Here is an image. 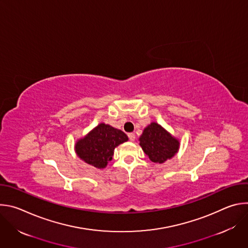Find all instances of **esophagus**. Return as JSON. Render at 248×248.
Listing matches in <instances>:
<instances>
[{"label":"esophagus","mask_w":248,"mask_h":248,"mask_svg":"<svg viewBox=\"0 0 248 248\" xmlns=\"http://www.w3.org/2000/svg\"><path fill=\"white\" fill-rule=\"evenodd\" d=\"M128 138L130 141H134L135 140V134L134 133H129L128 134Z\"/></svg>","instance_id":"34e87169"}]
</instances>
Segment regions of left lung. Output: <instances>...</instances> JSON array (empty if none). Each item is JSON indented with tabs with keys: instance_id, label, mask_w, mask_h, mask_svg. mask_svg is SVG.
<instances>
[{
	"instance_id": "obj_1",
	"label": "left lung",
	"mask_w": 248,
	"mask_h": 248,
	"mask_svg": "<svg viewBox=\"0 0 248 248\" xmlns=\"http://www.w3.org/2000/svg\"><path fill=\"white\" fill-rule=\"evenodd\" d=\"M139 145L154 163L162 164L179 151L180 141L157 123L146 126L139 137Z\"/></svg>"
}]
</instances>
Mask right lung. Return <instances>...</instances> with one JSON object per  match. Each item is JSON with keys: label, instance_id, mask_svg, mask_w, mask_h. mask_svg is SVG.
Returning a JSON list of instances; mask_svg holds the SVG:
<instances>
[{"label": "right lung", "instance_id": "add662e5", "mask_svg": "<svg viewBox=\"0 0 248 248\" xmlns=\"http://www.w3.org/2000/svg\"><path fill=\"white\" fill-rule=\"evenodd\" d=\"M127 140L124 131L102 123L77 141L76 152L85 163L104 169L113 159L115 148Z\"/></svg>", "mask_w": 248, "mask_h": 248}]
</instances>
